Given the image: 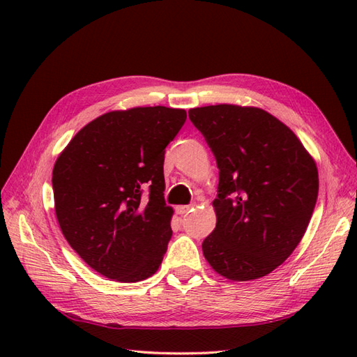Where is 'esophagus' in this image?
Listing matches in <instances>:
<instances>
[{
    "label": "esophagus",
    "mask_w": 357,
    "mask_h": 357,
    "mask_svg": "<svg viewBox=\"0 0 357 357\" xmlns=\"http://www.w3.org/2000/svg\"><path fill=\"white\" fill-rule=\"evenodd\" d=\"M193 208V206H178L176 207V213L178 215H185V213H188V211H190Z\"/></svg>",
    "instance_id": "obj_1"
}]
</instances>
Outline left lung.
<instances>
[{
  "label": "left lung",
  "instance_id": "1",
  "mask_svg": "<svg viewBox=\"0 0 357 357\" xmlns=\"http://www.w3.org/2000/svg\"><path fill=\"white\" fill-rule=\"evenodd\" d=\"M219 169L216 227L202 252L219 275H268L298 247L319 190L316 164L270 113L231 104L188 110Z\"/></svg>",
  "mask_w": 357,
  "mask_h": 357
}]
</instances>
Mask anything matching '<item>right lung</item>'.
<instances>
[{
    "mask_svg": "<svg viewBox=\"0 0 357 357\" xmlns=\"http://www.w3.org/2000/svg\"><path fill=\"white\" fill-rule=\"evenodd\" d=\"M185 119V110L164 105L109 112L58 156L52 187L59 227L102 276L139 282L161 265L173 215L164 199V155Z\"/></svg>",
    "mask_w": 357,
    "mask_h": 357,
    "instance_id": "1",
    "label": "right lung"
}]
</instances>
